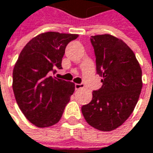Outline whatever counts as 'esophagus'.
Here are the masks:
<instances>
[{
    "label": "esophagus",
    "mask_w": 153,
    "mask_h": 153,
    "mask_svg": "<svg viewBox=\"0 0 153 153\" xmlns=\"http://www.w3.org/2000/svg\"><path fill=\"white\" fill-rule=\"evenodd\" d=\"M84 88V84H82V83H81V84H79V83H76L75 84V90L77 91V90H80V89H83Z\"/></svg>",
    "instance_id": "obj_1"
}]
</instances>
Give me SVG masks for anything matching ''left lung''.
Here are the masks:
<instances>
[{
  "label": "left lung",
  "instance_id": "left-lung-1",
  "mask_svg": "<svg viewBox=\"0 0 153 153\" xmlns=\"http://www.w3.org/2000/svg\"><path fill=\"white\" fill-rule=\"evenodd\" d=\"M91 42L102 86L92 92V100L82 107V112L90 126L108 132L123 125L133 113L143 87L142 69L123 40L104 34L92 36Z\"/></svg>",
  "mask_w": 153,
  "mask_h": 153
}]
</instances>
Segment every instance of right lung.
Returning a JSON list of instances; mask_svg holds the SVG:
<instances>
[{
    "label": "right lung",
    "instance_id": "obj_1",
    "mask_svg": "<svg viewBox=\"0 0 153 153\" xmlns=\"http://www.w3.org/2000/svg\"><path fill=\"white\" fill-rule=\"evenodd\" d=\"M76 34L45 32L22 49L12 74V89L19 108L37 127H49L62 117L75 90L74 83L51 76L62 69L66 45Z\"/></svg>",
    "mask_w": 153,
    "mask_h": 153
}]
</instances>
